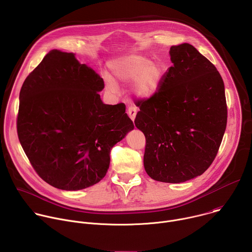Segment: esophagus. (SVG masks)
<instances>
[{"label": "esophagus", "mask_w": 252, "mask_h": 252, "mask_svg": "<svg viewBox=\"0 0 252 252\" xmlns=\"http://www.w3.org/2000/svg\"><path fill=\"white\" fill-rule=\"evenodd\" d=\"M127 114H128V117L130 118V120L133 122L134 119H135V116H136V109L133 106H129L128 110H127Z\"/></svg>", "instance_id": "esophagus-1"}]
</instances>
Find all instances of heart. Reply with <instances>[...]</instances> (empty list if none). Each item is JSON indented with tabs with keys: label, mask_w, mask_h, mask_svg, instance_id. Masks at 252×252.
<instances>
[{
	"label": "heart",
	"mask_w": 252,
	"mask_h": 252,
	"mask_svg": "<svg viewBox=\"0 0 252 252\" xmlns=\"http://www.w3.org/2000/svg\"><path fill=\"white\" fill-rule=\"evenodd\" d=\"M112 75L124 83L132 82L131 94L137 98H149L158 89L162 68L159 63L151 62L145 56L130 54L119 57L110 62ZM109 89H114L112 82L107 83Z\"/></svg>",
	"instance_id": "heart-1"
}]
</instances>
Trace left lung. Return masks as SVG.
<instances>
[{
  "instance_id": "8db88e82",
  "label": "left lung",
  "mask_w": 252,
  "mask_h": 252,
  "mask_svg": "<svg viewBox=\"0 0 252 252\" xmlns=\"http://www.w3.org/2000/svg\"><path fill=\"white\" fill-rule=\"evenodd\" d=\"M172 66L149 99L136 101L134 125L146 136L143 165L155 181L185 183L212 163L226 128L224 84L193 46L169 50Z\"/></svg>"
}]
</instances>
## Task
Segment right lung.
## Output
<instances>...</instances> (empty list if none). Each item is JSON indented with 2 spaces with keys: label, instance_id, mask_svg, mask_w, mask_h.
Instances as JSON below:
<instances>
[{
  "label": "right lung",
  "instance_id": "right-lung-1",
  "mask_svg": "<svg viewBox=\"0 0 252 252\" xmlns=\"http://www.w3.org/2000/svg\"><path fill=\"white\" fill-rule=\"evenodd\" d=\"M103 80L75 54L53 50L20 92L18 136L34 170L63 190L104 177L110 153L134 128L124 103L105 104Z\"/></svg>",
  "mask_w": 252,
  "mask_h": 252
}]
</instances>
